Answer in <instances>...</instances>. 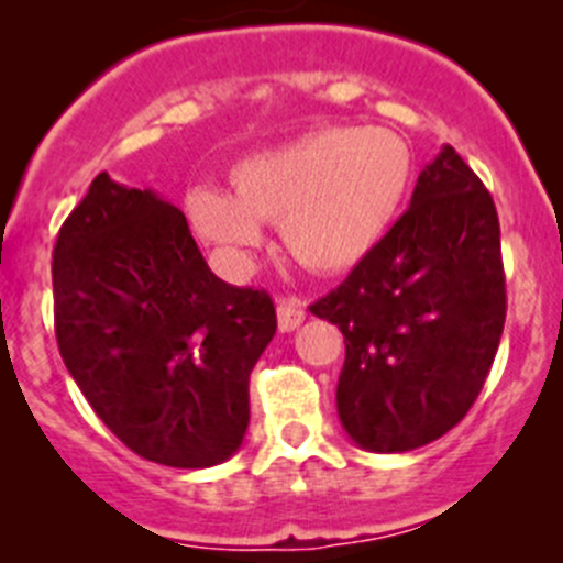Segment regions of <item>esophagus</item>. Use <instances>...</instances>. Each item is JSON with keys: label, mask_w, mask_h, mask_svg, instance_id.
Returning <instances> with one entry per match:
<instances>
[{"label": "esophagus", "mask_w": 563, "mask_h": 563, "mask_svg": "<svg viewBox=\"0 0 563 563\" xmlns=\"http://www.w3.org/2000/svg\"><path fill=\"white\" fill-rule=\"evenodd\" d=\"M276 316H278V329L282 332H292L303 323L307 318V303L301 298H282L276 307Z\"/></svg>", "instance_id": "obj_1"}]
</instances>
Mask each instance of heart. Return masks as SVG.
<instances>
[{"instance_id":"obj_1","label":"heart","mask_w":563,"mask_h":563,"mask_svg":"<svg viewBox=\"0 0 563 563\" xmlns=\"http://www.w3.org/2000/svg\"><path fill=\"white\" fill-rule=\"evenodd\" d=\"M410 180V144L390 128H318L240 158L229 169L231 195L192 189L187 218L231 262L262 245V223H278L298 265L334 276L374 254Z\"/></svg>"}]
</instances>
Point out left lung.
<instances>
[{"label": "left lung", "mask_w": 563, "mask_h": 563, "mask_svg": "<svg viewBox=\"0 0 563 563\" xmlns=\"http://www.w3.org/2000/svg\"><path fill=\"white\" fill-rule=\"evenodd\" d=\"M309 312L343 332L338 416L363 450H416L466 416L503 338L505 271L492 195L455 147L421 169L410 209Z\"/></svg>", "instance_id": "1"}]
</instances>
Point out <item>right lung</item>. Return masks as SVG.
<instances>
[{"label":"right lung","mask_w":563,"mask_h":563,"mask_svg":"<svg viewBox=\"0 0 563 563\" xmlns=\"http://www.w3.org/2000/svg\"><path fill=\"white\" fill-rule=\"evenodd\" d=\"M53 292L60 357L128 450L175 468L240 450L276 307L209 271L184 211L100 173L58 231Z\"/></svg>","instance_id":"1"}]
</instances>
